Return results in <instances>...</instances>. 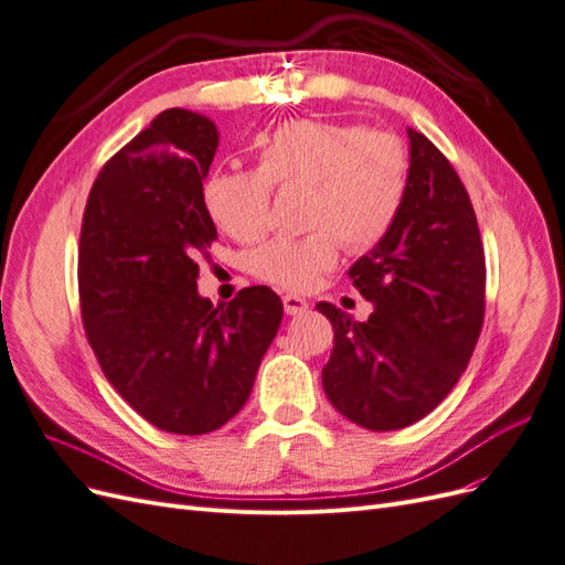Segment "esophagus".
I'll use <instances>...</instances> for the list:
<instances>
[{"mask_svg": "<svg viewBox=\"0 0 565 565\" xmlns=\"http://www.w3.org/2000/svg\"><path fill=\"white\" fill-rule=\"evenodd\" d=\"M282 306H285L287 316H301L303 311H309V301L297 297V295H285Z\"/></svg>", "mask_w": 565, "mask_h": 565, "instance_id": "esophagus-1", "label": "esophagus"}]
</instances>
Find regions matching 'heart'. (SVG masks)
Here are the masks:
<instances>
[{"label":"heart","mask_w":565,"mask_h":565,"mask_svg":"<svg viewBox=\"0 0 565 565\" xmlns=\"http://www.w3.org/2000/svg\"><path fill=\"white\" fill-rule=\"evenodd\" d=\"M256 169H218L202 185V204L218 231L256 243L270 228L273 188L309 185L303 237H278L254 249L249 270L259 280L303 292L339 262L341 243L365 252L386 241L409 193L413 162L391 131L295 119L256 141Z\"/></svg>","instance_id":"1"}]
</instances>
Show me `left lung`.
<instances>
[{"label":"left lung","mask_w":565,"mask_h":565,"mask_svg":"<svg viewBox=\"0 0 565 565\" xmlns=\"http://www.w3.org/2000/svg\"><path fill=\"white\" fill-rule=\"evenodd\" d=\"M409 136V193L386 241L351 268L365 322L320 301L334 328L322 367L330 403L370 431L426 417L467 370L486 316V254L473 204L448 158Z\"/></svg>","instance_id":"1"}]
</instances>
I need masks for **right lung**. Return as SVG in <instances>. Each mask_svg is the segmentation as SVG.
<instances>
[{"mask_svg":"<svg viewBox=\"0 0 565 565\" xmlns=\"http://www.w3.org/2000/svg\"><path fill=\"white\" fill-rule=\"evenodd\" d=\"M216 146L210 117L160 113L100 169L79 233V306L96 361L146 422L181 436L241 413L282 320L266 285L218 306L198 295V259L216 241L202 204Z\"/></svg>","mask_w":565,"mask_h":565,"instance_id":"obj_1","label":"right lung"}]
</instances>
